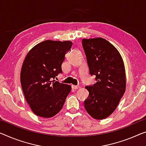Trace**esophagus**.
Returning <instances> with one entry per match:
<instances>
[{"label": "esophagus", "instance_id": "34e87169", "mask_svg": "<svg viewBox=\"0 0 146 146\" xmlns=\"http://www.w3.org/2000/svg\"><path fill=\"white\" fill-rule=\"evenodd\" d=\"M73 89H75V90H77V89L79 88V86H76V85H72L71 86Z\"/></svg>", "mask_w": 146, "mask_h": 146}]
</instances>
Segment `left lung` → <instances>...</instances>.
Masks as SVG:
<instances>
[{"instance_id":"left-lung-1","label":"left lung","mask_w":146,"mask_h":146,"mask_svg":"<svg viewBox=\"0 0 146 146\" xmlns=\"http://www.w3.org/2000/svg\"><path fill=\"white\" fill-rule=\"evenodd\" d=\"M89 73L96 83L85 88L89 95L84 100L87 113L96 119L107 118L117 107L126 90V75L120 53L106 39L82 40Z\"/></svg>"}]
</instances>
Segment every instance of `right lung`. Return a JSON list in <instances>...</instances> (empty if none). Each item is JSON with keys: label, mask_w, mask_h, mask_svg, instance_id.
Listing matches in <instances>:
<instances>
[{"label": "right lung", "mask_w": 146, "mask_h": 146, "mask_svg": "<svg viewBox=\"0 0 146 146\" xmlns=\"http://www.w3.org/2000/svg\"><path fill=\"white\" fill-rule=\"evenodd\" d=\"M72 44L71 41L44 40L26 56L21 84L26 101L37 116L52 117L64 106L71 87L52 79L62 73V64Z\"/></svg>", "instance_id": "add662e5"}]
</instances>
